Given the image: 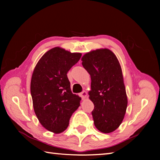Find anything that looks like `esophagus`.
<instances>
[{"label": "esophagus", "instance_id": "34e87169", "mask_svg": "<svg viewBox=\"0 0 160 160\" xmlns=\"http://www.w3.org/2000/svg\"><path fill=\"white\" fill-rule=\"evenodd\" d=\"M87 95H88V93H87L86 91H83V92H82V93H80V96L81 97V98L83 100H84L86 98Z\"/></svg>", "mask_w": 160, "mask_h": 160}]
</instances>
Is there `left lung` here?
I'll use <instances>...</instances> for the list:
<instances>
[{
  "instance_id": "left-lung-1",
  "label": "left lung",
  "mask_w": 160,
  "mask_h": 160,
  "mask_svg": "<svg viewBox=\"0 0 160 160\" xmlns=\"http://www.w3.org/2000/svg\"><path fill=\"white\" fill-rule=\"evenodd\" d=\"M81 61L91 76V90L89 91V95L94 104L92 111L94 124L101 132H113L122 123L128 106L119 62L108 49L87 52Z\"/></svg>"
}]
</instances>
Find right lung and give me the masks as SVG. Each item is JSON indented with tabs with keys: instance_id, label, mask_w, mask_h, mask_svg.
I'll return each mask as SVG.
<instances>
[{
	"instance_id": "1",
	"label": "right lung",
	"mask_w": 160,
	"mask_h": 160,
	"mask_svg": "<svg viewBox=\"0 0 160 160\" xmlns=\"http://www.w3.org/2000/svg\"><path fill=\"white\" fill-rule=\"evenodd\" d=\"M81 57L80 52L56 47L42 56L32 72L34 111L42 126L56 134L67 128L72 114L80 105L81 99L72 94L67 74Z\"/></svg>"
}]
</instances>
